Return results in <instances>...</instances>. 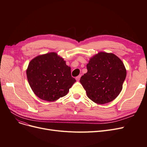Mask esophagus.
Instances as JSON below:
<instances>
[{
    "label": "esophagus",
    "instance_id": "esophagus-1",
    "mask_svg": "<svg viewBox=\"0 0 147 147\" xmlns=\"http://www.w3.org/2000/svg\"><path fill=\"white\" fill-rule=\"evenodd\" d=\"M80 78H81V75H79V76H78V77H76V80H77V81H79V80H80Z\"/></svg>",
    "mask_w": 147,
    "mask_h": 147
}]
</instances>
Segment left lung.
I'll list each match as a JSON object with an SVG mask.
<instances>
[{"label":"left lung","instance_id":"1","mask_svg":"<svg viewBox=\"0 0 147 147\" xmlns=\"http://www.w3.org/2000/svg\"><path fill=\"white\" fill-rule=\"evenodd\" d=\"M86 67L88 72L80 82L90 99L104 104L118 96L126 77V69L119 57L112 53L99 52L90 59Z\"/></svg>","mask_w":147,"mask_h":147}]
</instances>
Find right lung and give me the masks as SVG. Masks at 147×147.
Segmentation results:
<instances>
[{"mask_svg":"<svg viewBox=\"0 0 147 147\" xmlns=\"http://www.w3.org/2000/svg\"><path fill=\"white\" fill-rule=\"evenodd\" d=\"M26 73L34 94L49 102L65 96L76 82L71 75V68L55 52L33 58L29 63Z\"/></svg>","mask_w":147,"mask_h":147,"instance_id":"add662e5","label":"right lung"}]
</instances>
